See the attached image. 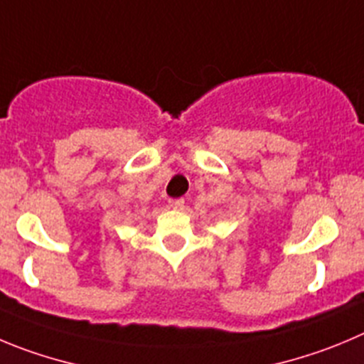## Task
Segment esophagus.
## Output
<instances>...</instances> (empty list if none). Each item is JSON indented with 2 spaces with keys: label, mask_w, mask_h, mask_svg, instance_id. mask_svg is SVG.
<instances>
[{
  "label": "esophagus",
  "mask_w": 364,
  "mask_h": 364,
  "mask_svg": "<svg viewBox=\"0 0 364 364\" xmlns=\"http://www.w3.org/2000/svg\"><path fill=\"white\" fill-rule=\"evenodd\" d=\"M171 208H174V210H181L183 206H185V199L183 198H178V199H171Z\"/></svg>",
  "instance_id": "1"
}]
</instances>
